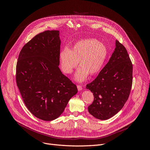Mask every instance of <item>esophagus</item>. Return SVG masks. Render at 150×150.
Masks as SVG:
<instances>
[{
	"label": "esophagus",
	"mask_w": 150,
	"mask_h": 150,
	"mask_svg": "<svg viewBox=\"0 0 150 150\" xmlns=\"http://www.w3.org/2000/svg\"><path fill=\"white\" fill-rule=\"evenodd\" d=\"M77 88H78V91H81V90H82V87L81 86V85H77Z\"/></svg>",
	"instance_id": "1"
}]
</instances>
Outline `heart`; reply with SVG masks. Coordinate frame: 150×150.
<instances>
[{"instance_id":"obj_1","label":"heart","mask_w":150,"mask_h":150,"mask_svg":"<svg viewBox=\"0 0 150 150\" xmlns=\"http://www.w3.org/2000/svg\"><path fill=\"white\" fill-rule=\"evenodd\" d=\"M108 56V49L101 41L95 38H85L77 41L71 50L65 47L60 53L59 60L62 71L72 72L78 65L81 67L75 75V79L82 82L88 74L98 73Z\"/></svg>"}]
</instances>
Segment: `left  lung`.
<instances>
[{"label": "left lung", "mask_w": 150, "mask_h": 150, "mask_svg": "<svg viewBox=\"0 0 150 150\" xmlns=\"http://www.w3.org/2000/svg\"><path fill=\"white\" fill-rule=\"evenodd\" d=\"M133 66L126 48L117 40L110 59L97 78L87 85L94 97L88 112L100 120L115 116L123 107L131 90Z\"/></svg>", "instance_id": "1"}]
</instances>
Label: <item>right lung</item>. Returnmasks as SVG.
<instances>
[{"mask_svg":"<svg viewBox=\"0 0 150 150\" xmlns=\"http://www.w3.org/2000/svg\"><path fill=\"white\" fill-rule=\"evenodd\" d=\"M60 42L59 31L41 33L24 46L16 63V81L23 101L42 120L59 117L78 92L59 68Z\"/></svg>","mask_w":150,"mask_h":150,"instance_id":"right-lung-1","label":"right lung"}]
</instances>
